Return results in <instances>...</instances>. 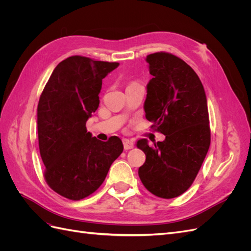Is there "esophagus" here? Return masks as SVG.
<instances>
[{
	"mask_svg": "<svg viewBox=\"0 0 251 251\" xmlns=\"http://www.w3.org/2000/svg\"><path fill=\"white\" fill-rule=\"evenodd\" d=\"M124 148L125 150H131L134 148V142L128 140V139H124Z\"/></svg>",
	"mask_w": 251,
	"mask_h": 251,
	"instance_id": "34e87169",
	"label": "esophagus"
}]
</instances>
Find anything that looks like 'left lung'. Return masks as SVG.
Wrapping results in <instances>:
<instances>
[{"label":"left lung","mask_w":251,"mask_h":251,"mask_svg":"<svg viewBox=\"0 0 251 251\" xmlns=\"http://www.w3.org/2000/svg\"><path fill=\"white\" fill-rule=\"evenodd\" d=\"M150 73L144 101L146 118L163 141L149 146L137 141L147 156L138 175L153 195L172 199L193 184L210 146L207 100L198 75L184 60L171 53L147 56Z\"/></svg>","instance_id":"obj_1"}]
</instances>
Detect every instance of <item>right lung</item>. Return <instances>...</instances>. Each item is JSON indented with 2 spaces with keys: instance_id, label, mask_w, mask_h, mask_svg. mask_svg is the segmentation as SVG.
Returning a JSON list of instances; mask_svg holds the SVG:
<instances>
[{
  "instance_id": "1",
  "label": "right lung",
  "mask_w": 251,
  "mask_h": 251,
  "mask_svg": "<svg viewBox=\"0 0 251 251\" xmlns=\"http://www.w3.org/2000/svg\"><path fill=\"white\" fill-rule=\"evenodd\" d=\"M118 66L70 56L55 67L40 97L37 133L45 180L67 199L80 200L93 194L124 151L116 136L103 142L86 127L100 105L102 79Z\"/></svg>"
}]
</instances>
